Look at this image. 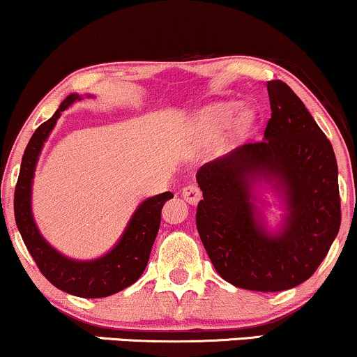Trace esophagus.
Masks as SVG:
<instances>
[{
  "label": "esophagus",
  "instance_id": "esophagus-1",
  "mask_svg": "<svg viewBox=\"0 0 357 357\" xmlns=\"http://www.w3.org/2000/svg\"><path fill=\"white\" fill-rule=\"evenodd\" d=\"M183 198L186 199L190 204H196L202 199V190L195 184H190V186L183 188Z\"/></svg>",
  "mask_w": 357,
  "mask_h": 357
}]
</instances>
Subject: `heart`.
<instances>
[{"mask_svg": "<svg viewBox=\"0 0 357 357\" xmlns=\"http://www.w3.org/2000/svg\"><path fill=\"white\" fill-rule=\"evenodd\" d=\"M236 108H238L236 102H225V104L216 105V107L210 109L202 117L199 127H202V130L208 137L220 136L225 127L230 124L231 119L233 118L232 114L236 112V114L234 113L236 117L233 118L231 126L236 132H243L250 126V122H252V112L248 109H239L236 111Z\"/></svg>", "mask_w": 357, "mask_h": 357, "instance_id": "obj_1", "label": "heart"}]
</instances>
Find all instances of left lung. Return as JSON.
I'll use <instances>...</instances> for the list:
<instances>
[{"instance_id":"1","label":"left lung","mask_w":357,"mask_h":357,"mask_svg":"<svg viewBox=\"0 0 357 357\" xmlns=\"http://www.w3.org/2000/svg\"><path fill=\"white\" fill-rule=\"evenodd\" d=\"M272 117L264 141L243 144L196 173V228L213 267L240 289L280 292L312 277L341 227L337 162L329 139L282 80L267 82ZM267 181L286 215L275 234L256 208Z\"/></svg>"}]
</instances>
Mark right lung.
Wrapping results in <instances>:
<instances>
[{
  "label": "right lung",
  "instance_id": "obj_1",
  "mask_svg": "<svg viewBox=\"0 0 357 357\" xmlns=\"http://www.w3.org/2000/svg\"><path fill=\"white\" fill-rule=\"evenodd\" d=\"M77 100H82V96L70 93L61 102L56 112L35 130L28 142L15 188V220L28 252L50 284L72 296L99 298L121 292L142 275L161 225V210L167 199L173 198V192H161L139 204L116 247L105 255L82 261L56 252L36 228L31 213V184L45 141L50 136L61 112Z\"/></svg>",
  "mask_w": 357,
  "mask_h": 357
}]
</instances>
